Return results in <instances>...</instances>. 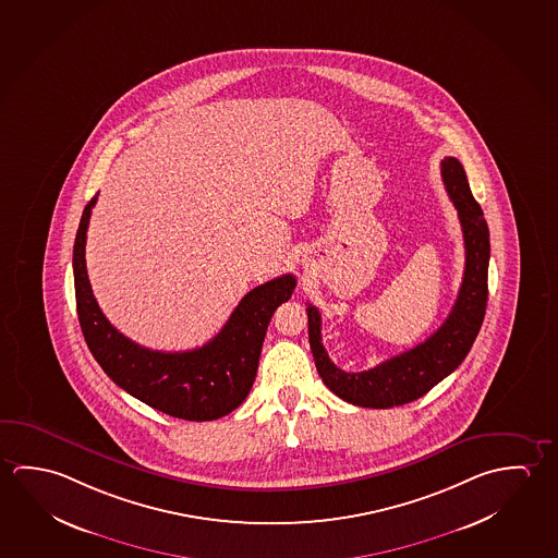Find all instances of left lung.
Returning a JSON list of instances; mask_svg holds the SVG:
<instances>
[{
  "label": "left lung",
  "instance_id": "obj_1",
  "mask_svg": "<svg viewBox=\"0 0 558 558\" xmlns=\"http://www.w3.org/2000/svg\"><path fill=\"white\" fill-rule=\"evenodd\" d=\"M441 179L465 239V272L448 319L421 344L389 357L379 366L348 374L330 362L320 338V315L307 303L310 344L323 384L342 401L366 409H391L416 401L434 385L456 372L465 360L483 325L488 300L490 235L483 210L469 189L465 169L456 157L441 161Z\"/></svg>",
  "mask_w": 558,
  "mask_h": 558
}]
</instances>
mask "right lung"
<instances>
[{
	"label": "right lung",
	"instance_id": "right-lung-1",
	"mask_svg": "<svg viewBox=\"0 0 558 558\" xmlns=\"http://www.w3.org/2000/svg\"><path fill=\"white\" fill-rule=\"evenodd\" d=\"M95 202L97 196L83 210L74 245L77 317L93 357L120 389L174 418L216 421L235 411L255 384L268 323L292 298L295 278L283 275L253 288L204 347L186 352L140 347L102 315L87 278L85 241Z\"/></svg>",
	"mask_w": 558,
	"mask_h": 558
}]
</instances>
